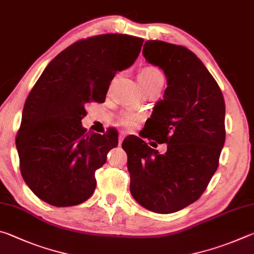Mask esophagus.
<instances>
[{"label": "esophagus", "instance_id": "1", "mask_svg": "<svg viewBox=\"0 0 254 254\" xmlns=\"http://www.w3.org/2000/svg\"><path fill=\"white\" fill-rule=\"evenodd\" d=\"M118 138H119V144L122 145L123 140H124V138H125V135H124V134H119V137H118Z\"/></svg>", "mask_w": 254, "mask_h": 254}]
</instances>
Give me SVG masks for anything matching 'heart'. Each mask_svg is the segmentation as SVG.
I'll list each match as a JSON object with an SVG mask.
<instances>
[{"instance_id": "1", "label": "heart", "mask_w": 254, "mask_h": 254, "mask_svg": "<svg viewBox=\"0 0 254 254\" xmlns=\"http://www.w3.org/2000/svg\"><path fill=\"white\" fill-rule=\"evenodd\" d=\"M155 81H164V75L161 70L155 68V66H147V68H144L140 71L139 82L141 83V86H145V84L152 83ZM135 114L127 113L126 115H124L123 122L125 125H127V126H130V125H132V123L135 122Z\"/></svg>"}]
</instances>
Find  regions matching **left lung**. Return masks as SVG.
<instances>
[{
    "instance_id": "1",
    "label": "left lung",
    "mask_w": 254,
    "mask_h": 254,
    "mask_svg": "<svg viewBox=\"0 0 254 254\" xmlns=\"http://www.w3.org/2000/svg\"><path fill=\"white\" fill-rule=\"evenodd\" d=\"M143 55L167 79L148 122V138L166 143L167 150L159 154L136 136L125 138L123 148L132 197L167 214L198 199L216 172L225 141V104L215 79L189 49L149 40Z\"/></svg>"
}]
</instances>
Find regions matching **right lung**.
I'll return each mask as SVG.
<instances>
[{"instance_id":"right-lung-1","label":"right lung","mask_w":254,"mask_h":254,"mask_svg":"<svg viewBox=\"0 0 254 254\" xmlns=\"http://www.w3.org/2000/svg\"><path fill=\"white\" fill-rule=\"evenodd\" d=\"M144 40L102 34L80 40L47 65L26 98L16 136L21 174L29 189L53 206H72L91 196L95 172L117 147L115 131L86 134L89 102H104L116 72L129 68Z\"/></svg>"}]
</instances>
